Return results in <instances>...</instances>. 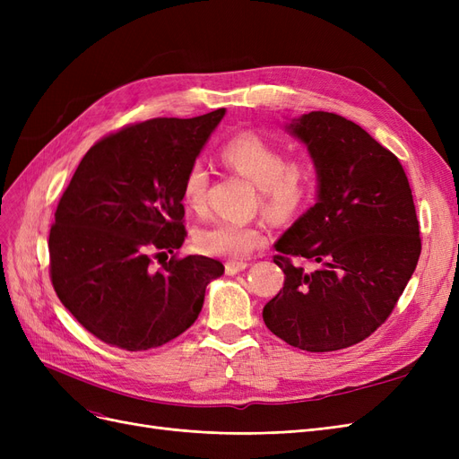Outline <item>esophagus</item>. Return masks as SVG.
<instances>
[{"instance_id":"esophagus-1","label":"esophagus","mask_w":459,"mask_h":459,"mask_svg":"<svg viewBox=\"0 0 459 459\" xmlns=\"http://www.w3.org/2000/svg\"><path fill=\"white\" fill-rule=\"evenodd\" d=\"M248 266V264L247 262H239V260H228L226 262V273L228 275H233V273H238V272H243L245 268Z\"/></svg>"}]
</instances>
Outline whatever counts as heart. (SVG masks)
<instances>
[{
  "instance_id": "b5f03b06",
  "label": "heart",
  "mask_w": 459,
  "mask_h": 459,
  "mask_svg": "<svg viewBox=\"0 0 459 459\" xmlns=\"http://www.w3.org/2000/svg\"><path fill=\"white\" fill-rule=\"evenodd\" d=\"M220 159L230 170L241 174L260 191L262 212L273 220H289L310 206L319 191V166L310 157L287 159L283 145L256 132H239L220 147ZM206 166L199 160L189 164L182 179V199L195 212H203L208 199ZM268 241L258 224L214 221L195 235L201 253L243 260Z\"/></svg>"
}]
</instances>
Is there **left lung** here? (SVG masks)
<instances>
[{"label": "left lung", "mask_w": 459, "mask_h": 459, "mask_svg": "<svg viewBox=\"0 0 459 459\" xmlns=\"http://www.w3.org/2000/svg\"><path fill=\"white\" fill-rule=\"evenodd\" d=\"M289 130L322 178L317 203L275 243L285 283L262 317L295 349H349L386 322L418 266L410 182L396 155L344 117L312 110Z\"/></svg>", "instance_id": "8db88e82"}]
</instances>
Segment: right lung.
I'll use <instances>...</instances> for the list:
<instances>
[{"instance_id": "obj_1", "label": "right lung", "mask_w": 459, "mask_h": 459, "mask_svg": "<svg viewBox=\"0 0 459 459\" xmlns=\"http://www.w3.org/2000/svg\"><path fill=\"white\" fill-rule=\"evenodd\" d=\"M224 115L130 124L78 164L49 231V277L100 341L130 352L166 344L193 325L206 285L224 273L214 258L178 256L182 179Z\"/></svg>"}]
</instances>
